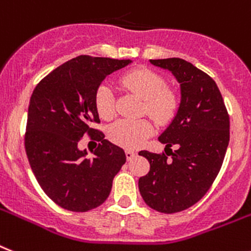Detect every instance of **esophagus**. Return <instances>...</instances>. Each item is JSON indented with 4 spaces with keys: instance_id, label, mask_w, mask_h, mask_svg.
<instances>
[{
    "instance_id": "esophagus-1",
    "label": "esophagus",
    "mask_w": 251,
    "mask_h": 251,
    "mask_svg": "<svg viewBox=\"0 0 251 251\" xmlns=\"http://www.w3.org/2000/svg\"><path fill=\"white\" fill-rule=\"evenodd\" d=\"M125 154H126V158H127V159H129V161H130V159H132V158L135 157L136 153H135V151H130V149H127V151H125Z\"/></svg>"
}]
</instances>
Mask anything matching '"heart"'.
<instances>
[{
	"label": "heart",
	"mask_w": 251,
	"mask_h": 251,
	"mask_svg": "<svg viewBox=\"0 0 251 251\" xmlns=\"http://www.w3.org/2000/svg\"><path fill=\"white\" fill-rule=\"evenodd\" d=\"M122 85L143 100L144 111L158 122L167 121L176 108V98L165 89L159 75L147 69H138L121 77ZM96 108L102 119L115 113V97L108 84H100L94 97ZM153 125L147 119H121L109 126L108 136L115 144L127 149L139 148L151 135Z\"/></svg>",
	"instance_id": "b5f03b06"
}]
</instances>
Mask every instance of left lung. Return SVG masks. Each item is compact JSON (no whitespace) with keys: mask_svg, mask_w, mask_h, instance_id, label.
<instances>
[{"mask_svg":"<svg viewBox=\"0 0 251 251\" xmlns=\"http://www.w3.org/2000/svg\"><path fill=\"white\" fill-rule=\"evenodd\" d=\"M149 64L170 71L180 85L177 112L158 138L165 149H171L170 160L165 153L139 151L151 163L148 175L139 178V191L151 209L176 213L201 201L216 180L228 147L229 119L209 75L176 57Z\"/></svg>","mask_w":251,"mask_h":251,"instance_id":"8db88e82","label":"left lung"}]
</instances>
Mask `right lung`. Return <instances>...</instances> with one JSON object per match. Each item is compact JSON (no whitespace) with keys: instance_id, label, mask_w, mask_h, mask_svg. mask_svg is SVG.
Listing matches in <instances>:
<instances>
[{"instance_id":"add662e5","label":"right lung","mask_w":251,"mask_h":251,"mask_svg":"<svg viewBox=\"0 0 251 251\" xmlns=\"http://www.w3.org/2000/svg\"><path fill=\"white\" fill-rule=\"evenodd\" d=\"M131 62L79 56L48 74L31 94L25 151L44 193L64 209L86 212L100 205L126 162L124 149L90 126L100 122L98 86ZM85 132L101 142L92 158L77 147Z\"/></svg>"}]
</instances>
